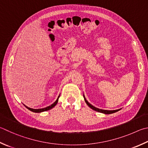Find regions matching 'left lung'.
Wrapping results in <instances>:
<instances>
[{"mask_svg":"<svg viewBox=\"0 0 148 148\" xmlns=\"http://www.w3.org/2000/svg\"><path fill=\"white\" fill-rule=\"evenodd\" d=\"M83 97H84V99H85V101L86 102V103H87L88 107H90L91 109H93L94 111H98V112H102V113H104V114H112V113H114V112H116L117 111H119L120 109H118V110H114V111H107V110H103V109H98L96 108V107H94L93 106H92V105L90 104L87 101V100H86L84 95H83Z\"/></svg>","mask_w":148,"mask_h":148,"instance_id":"left-lung-1","label":"left lung"}]
</instances>
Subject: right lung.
Instances as JSON below:
<instances>
[{
  "instance_id": "add662e5",
  "label": "right lung",
  "mask_w": 148,
  "mask_h": 148,
  "mask_svg": "<svg viewBox=\"0 0 148 148\" xmlns=\"http://www.w3.org/2000/svg\"><path fill=\"white\" fill-rule=\"evenodd\" d=\"M60 98V96H58V99L57 100H56V101L54 102V103H53V104H52L51 105V106H48V107H45V108H43V109H32V108H29V107H28L27 106H25V107H26V108H27L28 109H29V111H32V112H43V111H48V110H50V109H51L52 108H53V107H54L56 104L58 103V98Z\"/></svg>"
}]
</instances>
